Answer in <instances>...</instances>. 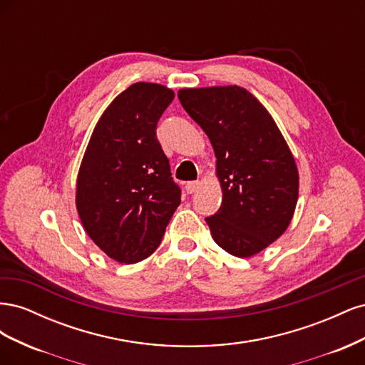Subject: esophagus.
I'll list each match as a JSON object with an SVG mask.
<instances>
[{"instance_id":"1","label":"esophagus","mask_w":365,"mask_h":365,"mask_svg":"<svg viewBox=\"0 0 365 365\" xmlns=\"http://www.w3.org/2000/svg\"><path fill=\"white\" fill-rule=\"evenodd\" d=\"M197 187H200V182H197V181L187 182V184H185V192H187V193H193V192L197 190Z\"/></svg>"}]
</instances>
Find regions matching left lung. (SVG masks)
<instances>
[{"label":"left lung","instance_id":"obj_1","mask_svg":"<svg viewBox=\"0 0 365 365\" xmlns=\"http://www.w3.org/2000/svg\"><path fill=\"white\" fill-rule=\"evenodd\" d=\"M178 98L210 138L222 204L205 217L216 244L251 257L291 224L298 169L288 143L256 97L237 85L184 88Z\"/></svg>","mask_w":365,"mask_h":365}]
</instances>
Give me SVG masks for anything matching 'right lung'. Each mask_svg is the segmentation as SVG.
Instances as JSON below:
<instances>
[{
  "label": "right lung",
  "instance_id": "add662e5",
  "mask_svg": "<svg viewBox=\"0 0 365 365\" xmlns=\"http://www.w3.org/2000/svg\"><path fill=\"white\" fill-rule=\"evenodd\" d=\"M173 97L168 86L149 82L120 93L98 118L77 173L76 207L86 235L120 263L149 257L181 204L157 140Z\"/></svg>",
  "mask_w": 365,
  "mask_h": 365
}]
</instances>
